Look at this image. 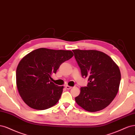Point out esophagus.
<instances>
[{
	"mask_svg": "<svg viewBox=\"0 0 135 135\" xmlns=\"http://www.w3.org/2000/svg\"><path fill=\"white\" fill-rule=\"evenodd\" d=\"M65 87H66V88L67 89H68V90H69V89H71L72 88L71 86H68V85H66Z\"/></svg>",
	"mask_w": 135,
	"mask_h": 135,
	"instance_id": "1",
	"label": "esophagus"
}]
</instances>
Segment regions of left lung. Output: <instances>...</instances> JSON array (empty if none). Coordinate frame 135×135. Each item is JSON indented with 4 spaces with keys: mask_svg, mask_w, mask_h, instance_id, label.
Instances as JSON below:
<instances>
[{
    "mask_svg": "<svg viewBox=\"0 0 135 135\" xmlns=\"http://www.w3.org/2000/svg\"><path fill=\"white\" fill-rule=\"evenodd\" d=\"M82 77L88 78L86 87L80 88L75 98L77 104L86 111L95 112L105 108L119 90V68L109 56L95 50H72Z\"/></svg>",
    "mask_w": 135,
    "mask_h": 135,
    "instance_id": "obj_1",
    "label": "left lung"
}]
</instances>
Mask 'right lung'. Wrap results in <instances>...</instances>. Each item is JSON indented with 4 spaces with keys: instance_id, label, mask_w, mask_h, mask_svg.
<instances>
[{
    "instance_id": "add662e5",
    "label": "right lung",
    "mask_w": 135,
    "mask_h": 135,
    "mask_svg": "<svg viewBox=\"0 0 135 135\" xmlns=\"http://www.w3.org/2000/svg\"><path fill=\"white\" fill-rule=\"evenodd\" d=\"M73 56L71 50L39 48L20 60L16 69L17 88L28 107L45 110L58 103L64 87L51 82V75Z\"/></svg>"
}]
</instances>
